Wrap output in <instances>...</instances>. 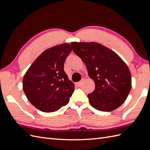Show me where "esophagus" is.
<instances>
[{
	"instance_id": "esophagus-1",
	"label": "esophagus",
	"mask_w": 150,
	"mask_h": 150,
	"mask_svg": "<svg viewBox=\"0 0 150 150\" xmlns=\"http://www.w3.org/2000/svg\"><path fill=\"white\" fill-rule=\"evenodd\" d=\"M82 80H81V81H80V82H76L75 84H76V86H81L82 85Z\"/></svg>"
}]
</instances>
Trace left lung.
Listing matches in <instances>:
<instances>
[{
  "label": "left lung",
  "instance_id": "left-lung-1",
  "mask_svg": "<svg viewBox=\"0 0 150 150\" xmlns=\"http://www.w3.org/2000/svg\"><path fill=\"white\" fill-rule=\"evenodd\" d=\"M71 44L95 83L94 91L87 95L91 105L102 112L118 108L131 89V74L127 65L116 52L98 42H73Z\"/></svg>",
  "mask_w": 150,
  "mask_h": 150
}]
</instances>
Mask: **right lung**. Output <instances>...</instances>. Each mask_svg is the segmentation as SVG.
Wrapping results in <instances>:
<instances>
[{
  "instance_id": "add662e5",
  "label": "right lung",
  "mask_w": 150,
  "mask_h": 150,
  "mask_svg": "<svg viewBox=\"0 0 150 150\" xmlns=\"http://www.w3.org/2000/svg\"><path fill=\"white\" fill-rule=\"evenodd\" d=\"M71 50L67 43L45 50L24 75L23 89L26 96L42 112H56L70 101L75 85L64 71V63Z\"/></svg>"
}]
</instances>
